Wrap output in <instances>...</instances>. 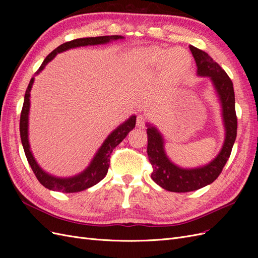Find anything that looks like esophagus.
Wrapping results in <instances>:
<instances>
[{"label": "esophagus", "instance_id": "obj_1", "mask_svg": "<svg viewBox=\"0 0 258 258\" xmlns=\"http://www.w3.org/2000/svg\"><path fill=\"white\" fill-rule=\"evenodd\" d=\"M146 122V116L144 114H138L137 116V124L139 127L144 128Z\"/></svg>", "mask_w": 258, "mask_h": 258}]
</instances>
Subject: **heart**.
Returning a JSON list of instances; mask_svg holds the SVG:
<instances>
[{"label": "heart", "mask_w": 258, "mask_h": 258, "mask_svg": "<svg viewBox=\"0 0 258 258\" xmlns=\"http://www.w3.org/2000/svg\"><path fill=\"white\" fill-rule=\"evenodd\" d=\"M134 59L141 67L163 66L165 72L169 75L183 74L189 67L188 53L181 48H146L136 52Z\"/></svg>", "instance_id": "obj_1"}]
</instances>
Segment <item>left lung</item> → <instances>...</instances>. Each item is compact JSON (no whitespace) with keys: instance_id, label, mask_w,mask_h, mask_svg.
I'll return each mask as SVG.
<instances>
[{"instance_id":"left-lung-1","label":"left lung","mask_w":258,"mask_h":258,"mask_svg":"<svg viewBox=\"0 0 258 258\" xmlns=\"http://www.w3.org/2000/svg\"><path fill=\"white\" fill-rule=\"evenodd\" d=\"M197 64V74L199 76L210 77L213 83L222 104V114L226 130L225 141L222 150L216 157L208 165L195 169H183L175 166L167 157L163 148V139L159 131L148 124L147 132V155L153 167L152 178L163 189L174 192H187L202 188L221 174L223 168L227 162L233 143L237 137V115L235 108V91L229 76L220 64L209 54L189 46Z\"/></svg>"}]
</instances>
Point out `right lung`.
<instances>
[{"instance_id": "obj_1", "label": "right lung", "mask_w": 258, "mask_h": 258, "mask_svg": "<svg viewBox=\"0 0 258 258\" xmlns=\"http://www.w3.org/2000/svg\"><path fill=\"white\" fill-rule=\"evenodd\" d=\"M119 38H123L121 35H107V36H97V37H85V38H76V40L70 41L67 43H63L62 45L58 46V47L52 50L47 57L43 61L42 66L37 70L36 74L40 73L42 70L45 68V66L48 63L50 60L53 59L57 53L66 51L70 48L81 47V46H88V45H99V44H106L111 41L119 40ZM34 82V77L31 79L28 88L25 93V100H23V105L20 115V138L21 143L25 150L26 157L28 159L29 165L34 172L36 178L38 179L44 187L48 188L50 190L56 191H62V192H76L82 191L89 188V187L96 185L99 183L101 179H103L104 176L107 173L108 167H110V158L111 154L114 148L118 145L122 140L127 137L129 132L136 127V120L137 117L134 115L131 116L129 119H127L120 126L117 127L112 134L106 138L105 141L103 142L102 146L99 148L98 153L93 157L92 161L88 168L84 170L82 173L79 175H75L72 177H56L52 176L48 173H46L42 168L37 165L35 161L32 152L30 150V144L28 140V120H29V110H30V91L32 88V85Z\"/></svg>"}]
</instances>
